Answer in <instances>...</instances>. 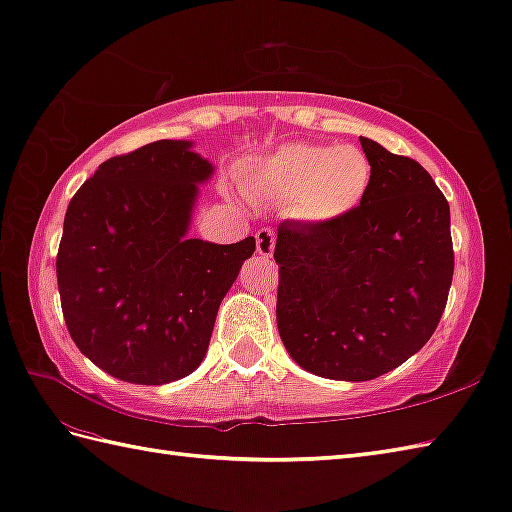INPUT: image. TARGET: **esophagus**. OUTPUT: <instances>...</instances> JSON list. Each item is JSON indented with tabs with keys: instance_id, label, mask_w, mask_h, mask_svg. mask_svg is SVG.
Returning a JSON list of instances; mask_svg holds the SVG:
<instances>
[{
	"instance_id": "esophagus-1",
	"label": "esophagus",
	"mask_w": 512,
	"mask_h": 512,
	"mask_svg": "<svg viewBox=\"0 0 512 512\" xmlns=\"http://www.w3.org/2000/svg\"><path fill=\"white\" fill-rule=\"evenodd\" d=\"M276 247V232L271 227H263L256 232V252L260 256H271Z\"/></svg>"
}]
</instances>
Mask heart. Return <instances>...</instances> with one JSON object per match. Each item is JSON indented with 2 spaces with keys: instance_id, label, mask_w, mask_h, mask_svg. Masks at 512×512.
<instances>
[{
  "instance_id": "obj_1",
  "label": "heart",
  "mask_w": 512,
  "mask_h": 512,
  "mask_svg": "<svg viewBox=\"0 0 512 512\" xmlns=\"http://www.w3.org/2000/svg\"><path fill=\"white\" fill-rule=\"evenodd\" d=\"M249 185L305 223H333L351 214L371 187V161L356 145L285 143L258 161Z\"/></svg>"
}]
</instances>
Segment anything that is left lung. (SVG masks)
<instances>
[{
    "label": "left lung",
    "instance_id": "8db88e82",
    "mask_svg": "<svg viewBox=\"0 0 512 512\" xmlns=\"http://www.w3.org/2000/svg\"><path fill=\"white\" fill-rule=\"evenodd\" d=\"M364 201L340 221L278 225L276 322L302 369L364 382L420 351L453 280L448 201L409 156L360 137Z\"/></svg>",
    "mask_w": 512,
    "mask_h": 512
}]
</instances>
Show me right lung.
<instances>
[{
  "label": "right lung",
  "instance_id": "right-lung-1",
  "mask_svg": "<svg viewBox=\"0 0 512 512\" xmlns=\"http://www.w3.org/2000/svg\"><path fill=\"white\" fill-rule=\"evenodd\" d=\"M190 141H154L103 161L72 196L57 254L70 338L99 369L168 384L203 362L221 300L254 254L187 238L212 163Z\"/></svg>",
  "mask_w": 512,
  "mask_h": 512
}]
</instances>
